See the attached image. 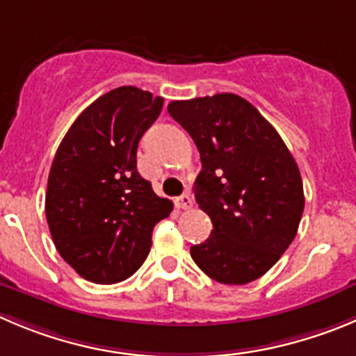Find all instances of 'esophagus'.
I'll return each instance as SVG.
<instances>
[{"label": "esophagus", "instance_id": "obj_1", "mask_svg": "<svg viewBox=\"0 0 356 356\" xmlns=\"http://www.w3.org/2000/svg\"><path fill=\"white\" fill-rule=\"evenodd\" d=\"M175 204H177L179 209H191L193 207V198L189 197V193H184L182 197H179L177 200H175Z\"/></svg>", "mask_w": 356, "mask_h": 356}]
</instances>
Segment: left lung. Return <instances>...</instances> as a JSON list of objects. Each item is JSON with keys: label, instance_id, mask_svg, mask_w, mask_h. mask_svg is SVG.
<instances>
[{"label": "left lung", "instance_id": "obj_1", "mask_svg": "<svg viewBox=\"0 0 356 356\" xmlns=\"http://www.w3.org/2000/svg\"><path fill=\"white\" fill-rule=\"evenodd\" d=\"M168 114L200 152L195 198L214 227L191 245V258L218 283H251L297 235L304 212L297 163L274 126L237 95L172 102Z\"/></svg>", "mask_w": 356, "mask_h": 356}]
</instances>
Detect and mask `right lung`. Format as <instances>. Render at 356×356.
Returning a JSON list of instances; mask_svg holds the SVG:
<instances>
[{"label":"right lung","mask_w":356,"mask_h":356,"mask_svg":"<svg viewBox=\"0 0 356 356\" xmlns=\"http://www.w3.org/2000/svg\"><path fill=\"white\" fill-rule=\"evenodd\" d=\"M163 98L133 86L112 89L70 126L52 161L45 216L58 253L96 284L124 281L151 249L152 228L174 205L137 170L142 135Z\"/></svg>","instance_id":"1"}]
</instances>
